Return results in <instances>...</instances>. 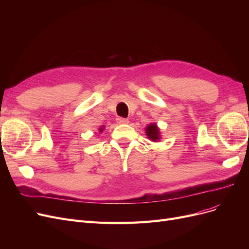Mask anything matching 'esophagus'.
Here are the masks:
<instances>
[{"instance_id":"esophagus-1","label":"esophagus","mask_w":249,"mask_h":249,"mask_svg":"<svg viewBox=\"0 0 249 249\" xmlns=\"http://www.w3.org/2000/svg\"><path fill=\"white\" fill-rule=\"evenodd\" d=\"M117 123L120 124H129V120H127L126 118H124V117H118Z\"/></svg>"}]
</instances>
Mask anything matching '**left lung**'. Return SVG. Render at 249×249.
<instances>
[{
  "mask_svg": "<svg viewBox=\"0 0 249 249\" xmlns=\"http://www.w3.org/2000/svg\"><path fill=\"white\" fill-rule=\"evenodd\" d=\"M145 132H146L147 137H148L150 140H153V141L159 140L160 135H159V129H158L157 124H149V125L146 127Z\"/></svg>",
  "mask_w": 249,
  "mask_h": 249,
  "instance_id": "1",
  "label": "left lung"
}]
</instances>
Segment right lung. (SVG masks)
I'll use <instances>...</instances> for the list:
<instances>
[{"label":"right lung","mask_w":249,"mask_h":249,"mask_svg":"<svg viewBox=\"0 0 249 249\" xmlns=\"http://www.w3.org/2000/svg\"><path fill=\"white\" fill-rule=\"evenodd\" d=\"M103 131V127H100V132H102Z\"/></svg>","instance_id":"obj_1"}]
</instances>
